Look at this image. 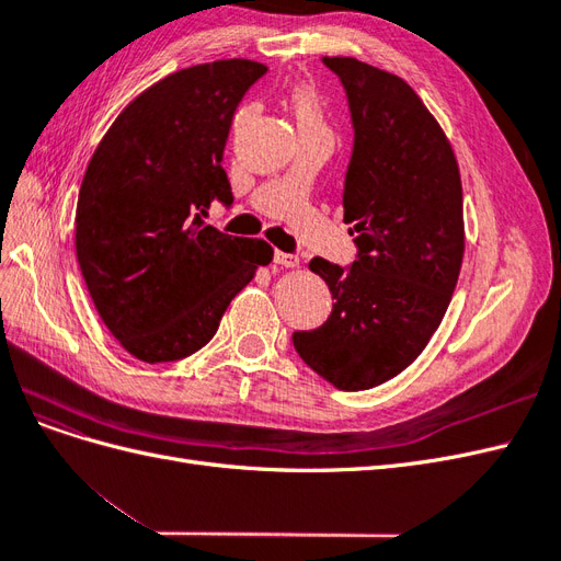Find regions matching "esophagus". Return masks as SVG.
Segmentation results:
<instances>
[{
	"label": "esophagus",
	"mask_w": 561,
	"mask_h": 561,
	"mask_svg": "<svg viewBox=\"0 0 561 561\" xmlns=\"http://www.w3.org/2000/svg\"><path fill=\"white\" fill-rule=\"evenodd\" d=\"M274 262L280 264V266H285V268L299 266V257H297V254H293V252H280V250L274 252Z\"/></svg>",
	"instance_id": "obj_1"
}]
</instances>
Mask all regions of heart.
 <instances>
[{
	"label": "heart",
	"instance_id": "heart-1",
	"mask_svg": "<svg viewBox=\"0 0 561 561\" xmlns=\"http://www.w3.org/2000/svg\"><path fill=\"white\" fill-rule=\"evenodd\" d=\"M290 105H293V114L299 130L325 128V107H322V100L313 89L309 87L295 89Z\"/></svg>",
	"mask_w": 561,
	"mask_h": 561
}]
</instances>
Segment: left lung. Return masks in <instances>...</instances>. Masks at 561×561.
Returning a JSON list of instances; mask_svg holds the SVG:
<instances>
[{
	"label": "left lung",
	"mask_w": 561,
	"mask_h": 561,
	"mask_svg": "<svg viewBox=\"0 0 561 561\" xmlns=\"http://www.w3.org/2000/svg\"><path fill=\"white\" fill-rule=\"evenodd\" d=\"M353 124L344 222L348 266L313 257L332 313L295 332L299 358L342 390L375 388L412 365L443 320L463 260V194L451 145L410 83L355 58H322Z\"/></svg>",
	"instance_id": "obj_1"
}]
</instances>
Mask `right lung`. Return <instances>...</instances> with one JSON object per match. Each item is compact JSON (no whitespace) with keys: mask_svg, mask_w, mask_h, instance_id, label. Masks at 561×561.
<instances>
[{"mask_svg":"<svg viewBox=\"0 0 561 561\" xmlns=\"http://www.w3.org/2000/svg\"><path fill=\"white\" fill-rule=\"evenodd\" d=\"M266 67L231 58L168 75L116 116L83 175L77 260L107 330L142 363L215 336L229 301L274 260L260 239L206 225L231 206L222 168L236 107Z\"/></svg>","mask_w":561,"mask_h":561,"instance_id":"obj_1","label":"right lung"}]
</instances>
